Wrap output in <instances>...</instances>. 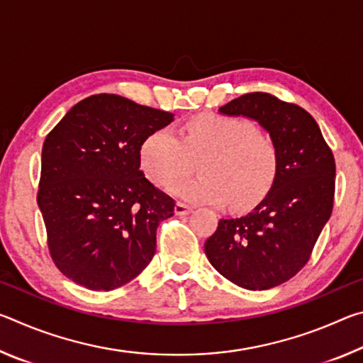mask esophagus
Returning <instances> with one entry per match:
<instances>
[{
    "label": "esophagus",
    "mask_w": 363,
    "mask_h": 363,
    "mask_svg": "<svg viewBox=\"0 0 363 363\" xmlns=\"http://www.w3.org/2000/svg\"><path fill=\"white\" fill-rule=\"evenodd\" d=\"M190 211H192V208L186 203H182V201H177L174 206V213L177 214V216H186V214H189Z\"/></svg>",
    "instance_id": "obj_1"
}]
</instances>
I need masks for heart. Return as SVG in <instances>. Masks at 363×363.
<instances>
[{"label": "heart", "mask_w": 363, "mask_h": 363, "mask_svg": "<svg viewBox=\"0 0 363 363\" xmlns=\"http://www.w3.org/2000/svg\"><path fill=\"white\" fill-rule=\"evenodd\" d=\"M201 176L174 182L169 192L190 203L223 205L245 210L272 187L277 150L247 118L200 113L182 126L181 136L160 128L139 149L140 168L155 186H168L200 158Z\"/></svg>", "instance_id": "heart-1"}]
</instances>
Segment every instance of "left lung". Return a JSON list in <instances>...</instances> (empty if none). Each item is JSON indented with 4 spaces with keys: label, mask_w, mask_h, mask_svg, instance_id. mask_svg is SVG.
I'll use <instances>...</instances> for the list:
<instances>
[{
    "label": "left lung",
    "mask_w": 363,
    "mask_h": 363,
    "mask_svg": "<svg viewBox=\"0 0 363 363\" xmlns=\"http://www.w3.org/2000/svg\"><path fill=\"white\" fill-rule=\"evenodd\" d=\"M219 112L259 123L277 150V173L253 211L219 220L205 242V253L232 284L269 290L294 277L309 261L333 211L335 157L317 121L296 104L250 93Z\"/></svg>",
    "instance_id": "obj_1"
}]
</instances>
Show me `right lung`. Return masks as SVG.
I'll return each instance as SVG.
<instances>
[{
    "label": "right lung",
    "mask_w": 363,
    "mask_h": 363,
    "mask_svg": "<svg viewBox=\"0 0 363 363\" xmlns=\"http://www.w3.org/2000/svg\"><path fill=\"white\" fill-rule=\"evenodd\" d=\"M173 113L116 94L79 101L48 134L36 195L48 248L67 279L94 291L131 281L152 261L174 200L140 171L139 149Z\"/></svg>",
    "instance_id": "add662e5"
}]
</instances>
